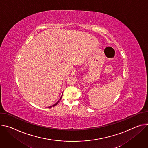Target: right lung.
<instances>
[{
    "label": "right lung",
    "mask_w": 148,
    "mask_h": 148,
    "mask_svg": "<svg viewBox=\"0 0 148 148\" xmlns=\"http://www.w3.org/2000/svg\"><path fill=\"white\" fill-rule=\"evenodd\" d=\"M62 96L61 97V98L60 99V100H58V101H57V103H56V104H53V105H52V106H49V107H48V108H49V107H54V106H56V105H57V104H58V103H59V101H60L61 100V97H62Z\"/></svg>",
    "instance_id": "1"
}]
</instances>
